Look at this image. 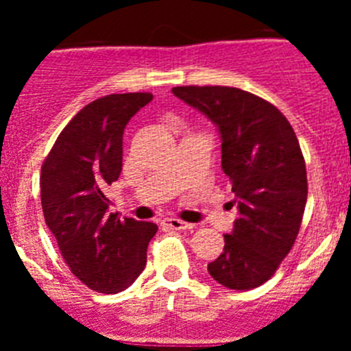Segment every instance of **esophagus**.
<instances>
[{
    "instance_id": "obj_1",
    "label": "esophagus",
    "mask_w": 351,
    "mask_h": 351,
    "mask_svg": "<svg viewBox=\"0 0 351 351\" xmlns=\"http://www.w3.org/2000/svg\"><path fill=\"white\" fill-rule=\"evenodd\" d=\"M161 225L165 226V228H172V230H191V228L195 226L191 225V223H186L178 218H165L163 221H161Z\"/></svg>"
}]
</instances>
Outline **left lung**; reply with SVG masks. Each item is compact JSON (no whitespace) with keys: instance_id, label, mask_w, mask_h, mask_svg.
I'll return each instance as SVG.
<instances>
[{"instance_id":"8db88e82","label":"left lung","mask_w":351,"mask_h":351,"mask_svg":"<svg viewBox=\"0 0 351 351\" xmlns=\"http://www.w3.org/2000/svg\"><path fill=\"white\" fill-rule=\"evenodd\" d=\"M172 93L206 114L221 135V167L239 218L207 271L232 290H251L290 253L308 200L306 161L280 108L228 86H179Z\"/></svg>"}]
</instances>
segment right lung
<instances>
[{"instance_id":"obj_1","label":"right lung","mask_w":351,"mask_h":351,"mask_svg":"<svg viewBox=\"0 0 351 351\" xmlns=\"http://www.w3.org/2000/svg\"><path fill=\"white\" fill-rule=\"evenodd\" d=\"M151 100V93H125L91 101L64 126L42 165L45 223L71 274L100 293H117L137 280L158 232L151 221L108 213L104 193L123 169L128 121Z\"/></svg>"}]
</instances>
